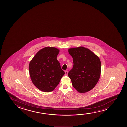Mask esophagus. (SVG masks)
Listing matches in <instances>:
<instances>
[{
  "mask_svg": "<svg viewBox=\"0 0 127 127\" xmlns=\"http://www.w3.org/2000/svg\"><path fill=\"white\" fill-rule=\"evenodd\" d=\"M68 74V71H65V76H66V75H67Z\"/></svg>",
  "mask_w": 127,
  "mask_h": 127,
  "instance_id": "1",
  "label": "esophagus"
}]
</instances>
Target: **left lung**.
Masks as SVG:
<instances>
[{
	"mask_svg": "<svg viewBox=\"0 0 127 127\" xmlns=\"http://www.w3.org/2000/svg\"><path fill=\"white\" fill-rule=\"evenodd\" d=\"M68 51L73 58V67L68 75L73 87L80 93L89 92L95 86L100 77L99 57L82 46L70 48Z\"/></svg>",
	"mask_w": 127,
	"mask_h": 127,
	"instance_id": "obj_1",
	"label": "left lung"
}]
</instances>
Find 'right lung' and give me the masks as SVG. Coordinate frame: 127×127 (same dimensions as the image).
Returning a JSON list of instances; mask_svg holds the SVG:
<instances>
[{
    "label": "right lung",
    "instance_id": "right-lung-1",
    "mask_svg": "<svg viewBox=\"0 0 127 127\" xmlns=\"http://www.w3.org/2000/svg\"><path fill=\"white\" fill-rule=\"evenodd\" d=\"M59 50L55 47L41 49L30 61L29 70L33 84L42 91L52 92L64 75L57 56Z\"/></svg>",
    "mask_w": 127,
    "mask_h": 127
}]
</instances>
